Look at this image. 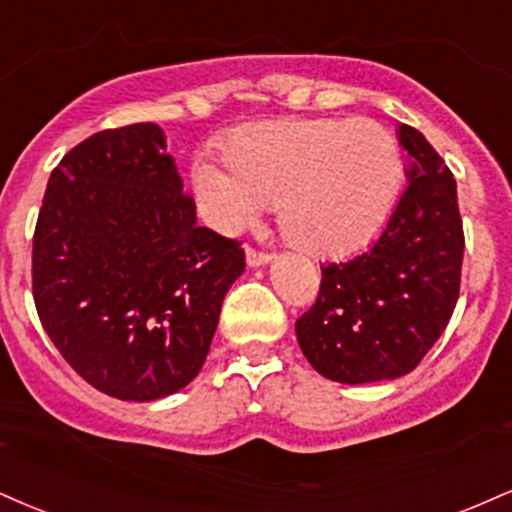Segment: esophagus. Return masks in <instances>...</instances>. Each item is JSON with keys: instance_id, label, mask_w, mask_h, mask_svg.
I'll return each instance as SVG.
<instances>
[{"instance_id": "esophagus-1", "label": "esophagus", "mask_w": 512, "mask_h": 512, "mask_svg": "<svg viewBox=\"0 0 512 512\" xmlns=\"http://www.w3.org/2000/svg\"><path fill=\"white\" fill-rule=\"evenodd\" d=\"M245 262H248V267L257 269V267H264V264L272 262V255H267V252H260L255 248H248L245 250Z\"/></svg>"}]
</instances>
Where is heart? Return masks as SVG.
<instances>
[{
    "label": "heart",
    "instance_id": "heart-1",
    "mask_svg": "<svg viewBox=\"0 0 512 512\" xmlns=\"http://www.w3.org/2000/svg\"><path fill=\"white\" fill-rule=\"evenodd\" d=\"M224 162L202 152L193 190L214 229L233 233L276 197L283 233L310 252L362 245L389 219L403 157L372 119L252 123L224 140Z\"/></svg>",
    "mask_w": 512,
    "mask_h": 512
}]
</instances>
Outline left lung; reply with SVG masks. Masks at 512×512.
<instances>
[{"label":"left lung","instance_id":"obj_1","mask_svg":"<svg viewBox=\"0 0 512 512\" xmlns=\"http://www.w3.org/2000/svg\"><path fill=\"white\" fill-rule=\"evenodd\" d=\"M408 188L362 255L322 267L317 303L295 322L300 350L341 384L398 379L420 365L458 303L463 221L455 178L427 138L400 123Z\"/></svg>","mask_w":512,"mask_h":512}]
</instances>
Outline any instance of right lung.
I'll return each mask as SVG.
<instances>
[{
	"label": "right lung",
	"mask_w": 512,
	"mask_h": 512,
	"mask_svg": "<svg viewBox=\"0 0 512 512\" xmlns=\"http://www.w3.org/2000/svg\"><path fill=\"white\" fill-rule=\"evenodd\" d=\"M243 272L236 240L197 226L157 123L90 135L49 176L35 307L64 360L107 396L150 403L188 386Z\"/></svg>",
	"instance_id": "obj_1"
}]
</instances>
